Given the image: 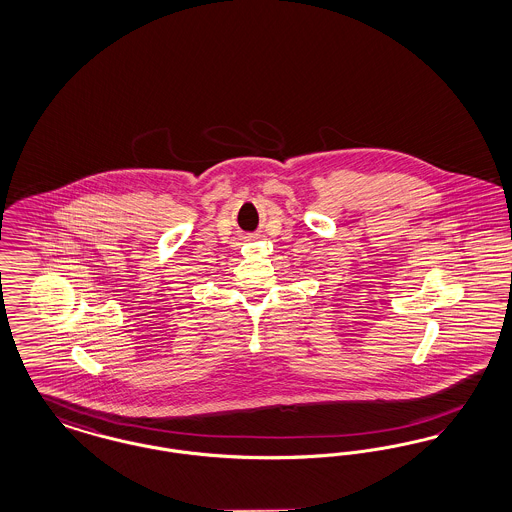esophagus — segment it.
Instances as JSON below:
<instances>
[{
    "label": "esophagus",
    "mask_w": 512,
    "mask_h": 512,
    "mask_svg": "<svg viewBox=\"0 0 512 512\" xmlns=\"http://www.w3.org/2000/svg\"><path fill=\"white\" fill-rule=\"evenodd\" d=\"M244 240H247V242H249V240H253V236H245Z\"/></svg>",
    "instance_id": "34e87169"
}]
</instances>
